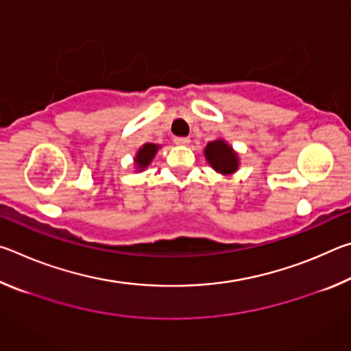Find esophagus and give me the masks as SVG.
I'll use <instances>...</instances> for the list:
<instances>
[{
	"label": "esophagus",
	"mask_w": 351,
	"mask_h": 351,
	"mask_svg": "<svg viewBox=\"0 0 351 351\" xmlns=\"http://www.w3.org/2000/svg\"><path fill=\"white\" fill-rule=\"evenodd\" d=\"M173 142H175L176 145H187L189 142H190V139L189 138H175Z\"/></svg>",
	"instance_id": "1"
}]
</instances>
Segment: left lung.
<instances>
[{
	"mask_svg": "<svg viewBox=\"0 0 351 351\" xmlns=\"http://www.w3.org/2000/svg\"><path fill=\"white\" fill-rule=\"evenodd\" d=\"M206 158L213 169L219 173H234L239 167V159L224 141H213L209 142L206 147Z\"/></svg>",
	"mask_w": 351,
	"mask_h": 351,
	"instance_id": "1",
	"label": "left lung"
}]
</instances>
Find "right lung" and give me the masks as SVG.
Segmentation results:
<instances>
[{"label": "right lung", "mask_w": 351, "mask_h": 351, "mask_svg": "<svg viewBox=\"0 0 351 351\" xmlns=\"http://www.w3.org/2000/svg\"><path fill=\"white\" fill-rule=\"evenodd\" d=\"M158 145H154V144H145L144 147L141 148V150L138 152V154H136V158H134V162L138 164V167L142 170V169H145L148 164L152 162V159L154 158V154H156V152H158Z\"/></svg>", "instance_id": "obj_1"}]
</instances>
